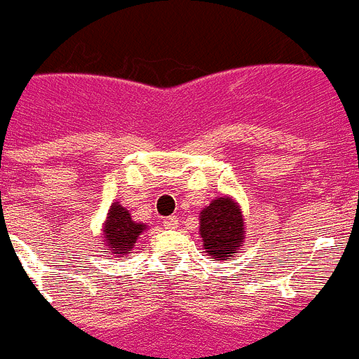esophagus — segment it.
<instances>
[{
    "label": "esophagus",
    "instance_id": "34e87169",
    "mask_svg": "<svg viewBox=\"0 0 359 359\" xmlns=\"http://www.w3.org/2000/svg\"><path fill=\"white\" fill-rule=\"evenodd\" d=\"M162 224L168 228V230H173V228H177V224H179V219L175 215H170V217H164V221H162Z\"/></svg>",
    "mask_w": 359,
    "mask_h": 359
}]
</instances>
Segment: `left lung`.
<instances>
[{"label": "left lung", "mask_w": 359, "mask_h": 359, "mask_svg": "<svg viewBox=\"0 0 359 359\" xmlns=\"http://www.w3.org/2000/svg\"><path fill=\"white\" fill-rule=\"evenodd\" d=\"M201 237L208 255L215 261L237 254L245 239V222L241 210L231 198L221 197L201 212Z\"/></svg>", "instance_id": "1"}]
</instances>
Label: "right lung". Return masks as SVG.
Instances as JSON below:
<instances>
[{
  "mask_svg": "<svg viewBox=\"0 0 359 359\" xmlns=\"http://www.w3.org/2000/svg\"><path fill=\"white\" fill-rule=\"evenodd\" d=\"M146 226L140 222H135L129 215L126 208L120 206L118 203H114L107 215V222L104 228V243L109 250H113V254H128L129 250L133 248L137 243L140 231Z\"/></svg>",
  "mask_w": 359,
  "mask_h": 359,
  "instance_id": "1",
  "label": "right lung"
}]
</instances>
